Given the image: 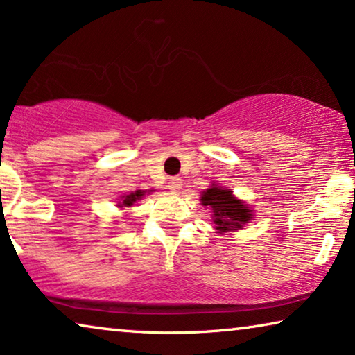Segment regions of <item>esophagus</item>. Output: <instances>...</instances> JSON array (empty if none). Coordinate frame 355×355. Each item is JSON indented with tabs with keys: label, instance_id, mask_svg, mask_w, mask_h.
<instances>
[{
	"label": "esophagus",
	"instance_id": "1",
	"mask_svg": "<svg viewBox=\"0 0 355 355\" xmlns=\"http://www.w3.org/2000/svg\"><path fill=\"white\" fill-rule=\"evenodd\" d=\"M168 187L171 192H179L182 187V179L181 178H171L168 182Z\"/></svg>",
	"mask_w": 355,
	"mask_h": 355
}]
</instances>
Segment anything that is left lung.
I'll list each match as a JSON object with an SVG mask.
<instances>
[{
	"label": "left lung",
	"instance_id": "1",
	"mask_svg": "<svg viewBox=\"0 0 355 355\" xmlns=\"http://www.w3.org/2000/svg\"><path fill=\"white\" fill-rule=\"evenodd\" d=\"M200 202L203 207L211 210V218L215 223L216 232H231L239 231L254 218V210L247 207L244 202L232 196L231 189L213 186L202 193Z\"/></svg>",
	"mask_w": 355,
	"mask_h": 355
}]
</instances>
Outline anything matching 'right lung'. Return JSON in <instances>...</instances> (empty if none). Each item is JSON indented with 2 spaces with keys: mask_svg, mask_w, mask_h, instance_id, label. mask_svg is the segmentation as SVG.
I'll return each mask as SVG.
<instances>
[{
  "mask_svg": "<svg viewBox=\"0 0 355 355\" xmlns=\"http://www.w3.org/2000/svg\"><path fill=\"white\" fill-rule=\"evenodd\" d=\"M145 196V191H135V192H130L129 196H123L121 197V202L118 203L119 208L123 207H132L135 202L140 200Z\"/></svg>",
  "mask_w": 355,
  "mask_h": 355,
  "instance_id": "1",
  "label": "right lung"
}]
</instances>
